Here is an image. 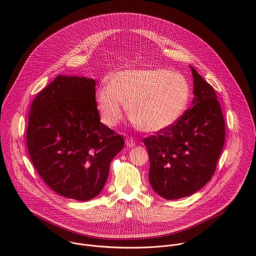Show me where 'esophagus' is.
Instances as JSON below:
<instances>
[{
	"label": "esophagus",
	"mask_w": 256,
	"mask_h": 256,
	"mask_svg": "<svg viewBox=\"0 0 256 256\" xmlns=\"http://www.w3.org/2000/svg\"><path fill=\"white\" fill-rule=\"evenodd\" d=\"M125 144L128 148H133V146H136V142L134 139L132 138H127L126 141H125Z\"/></svg>",
	"instance_id": "esophagus-1"
}]
</instances>
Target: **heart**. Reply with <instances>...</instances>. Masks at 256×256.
Listing matches in <instances>:
<instances>
[{
    "label": "heart",
    "instance_id": "heart-1",
    "mask_svg": "<svg viewBox=\"0 0 256 256\" xmlns=\"http://www.w3.org/2000/svg\"><path fill=\"white\" fill-rule=\"evenodd\" d=\"M96 92L102 122L113 127L123 114L146 132L164 131L176 124L188 108L191 86L185 76L166 69L123 70L112 73Z\"/></svg>",
    "mask_w": 256,
    "mask_h": 256
}]
</instances>
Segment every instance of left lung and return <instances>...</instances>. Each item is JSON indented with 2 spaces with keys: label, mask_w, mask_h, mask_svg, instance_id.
<instances>
[{
  "label": "left lung",
  "mask_w": 256,
  "mask_h": 256,
  "mask_svg": "<svg viewBox=\"0 0 256 256\" xmlns=\"http://www.w3.org/2000/svg\"><path fill=\"white\" fill-rule=\"evenodd\" d=\"M190 68L193 106L172 127L143 140L150 160V183L168 200L189 196L208 182L224 143V120L214 88Z\"/></svg>",
  "instance_id": "obj_1"
}]
</instances>
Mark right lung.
Masks as SVG:
<instances>
[{"mask_svg":"<svg viewBox=\"0 0 256 256\" xmlns=\"http://www.w3.org/2000/svg\"><path fill=\"white\" fill-rule=\"evenodd\" d=\"M26 144L37 172L52 190L88 201L102 190L124 140L100 122L96 80L59 74L32 102Z\"/></svg>","mask_w":256,"mask_h":256,"instance_id":"1","label":"right lung"}]
</instances>
